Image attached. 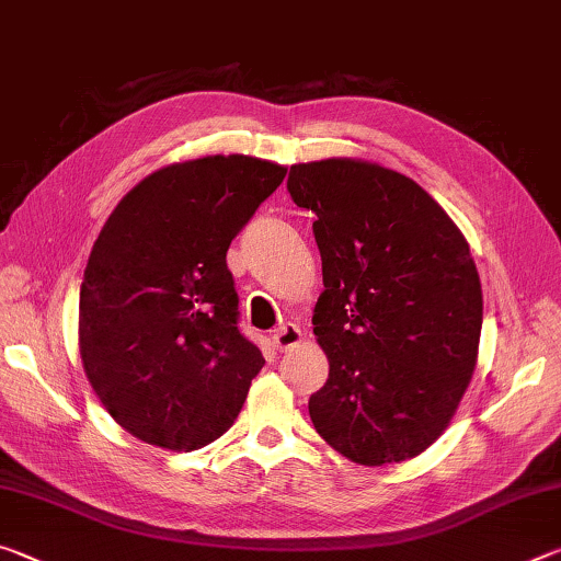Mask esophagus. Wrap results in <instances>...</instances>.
<instances>
[{"label":"esophagus","mask_w":561,"mask_h":561,"mask_svg":"<svg viewBox=\"0 0 561 561\" xmlns=\"http://www.w3.org/2000/svg\"><path fill=\"white\" fill-rule=\"evenodd\" d=\"M274 346L279 351H289L297 344H301V329L297 324H282L277 331L272 334Z\"/></svg>","instance_id":"obj_1"}]
</instances>
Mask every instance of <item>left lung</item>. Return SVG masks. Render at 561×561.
I'll return each instance as SVG.
<instances>
[{
    "label": "left lung",
    "mask_w": 561,
    "mask_h": 561,
    "mask_svg": "<svg viewBox=\"0 0 561 561\" xmlns=\"http://www.w3.org/2000/svg\"><path fill=\"white\" fill-rule=\"evenodd\" d=\"M287 190L317 215L324 274L311 324L329 378L309 398L311 423L354 462L413 458L448 428L478 360L470 247L421 185L376 163L291 165Z\"/></svg>",
    "instance_id": "obj_1"
}]
</instances>
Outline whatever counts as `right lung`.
Wrapping results in <instances>:
<instances>
[{
  "label": "right lung",
  "mask_w": 561,
  "mask_h": 561,
  "mask_svg": "<svg viewBox=\"0 0 561 561\" xmlns=\"http://www.w3.org/2000/svg\"><path fill=\"white\" fill-rule=\"evenodd\" d=\"M284 175L250 156L187 160L140 180L103 225L79 346L93 391L136 438L197 450L242 411L264 358L237 327L227 250Z\"/></svg>",
  "instance_id": "1"
}]
</instances>
